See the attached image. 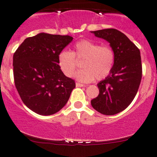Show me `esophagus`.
Segmentation results:
<instances>
[{
	"instance_id": "esophagus-1",
	"label": "esophagus",
	"mask_w": 157,
	"mask_h": 157,
	"mask_svg": "<svg viewBox=\"0 0 157 157\" xmlns=\"http://www.w3.org/2000/svg\"><path fill=\"white\" fill-rule=\"evenodd\" d=\"M76 86H77V87H85L86 85H84V84H82V83H76Z\"/></svg>"
}]
</instances>
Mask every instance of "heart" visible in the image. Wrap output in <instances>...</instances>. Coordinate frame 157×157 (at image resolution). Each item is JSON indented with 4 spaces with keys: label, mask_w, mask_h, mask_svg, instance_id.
Instances as JSON below:
<instances>
[{
    "label": "heart",
    "mask_w": 157,
    "mask_h": 157,
    "mask_svg": "<svg viewBox=\"0 0 157 157\" xmlns=\"http://www.w3.org/2000/svg\"><path fill=\"white\" fill-rule=\"evenodd\" d=\"M73 48V52L63 49L58 55V65L66 77L74 75L78 67L77 61L81 60L83 69L75 74L80 81L103 80L113 70L115 53L110 46H100L90 40L82 39L74 44Z\"/></svg>",
    "instance_id": "obj_1"
}]
</instances>
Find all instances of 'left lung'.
<instances>
[{
	"mask_svg": "<svg viewBox=\"0 0 157 157\" xmlns=\"http://www.w3.org/2000/svg\"><path fill=\"white\" fill-rule=\"evenodd\" d=\"M106 40L115 53L113 70L98 83L99 94L91 101L95 110L105 115H114L126 109L136 95L142 77L140 50L121 31L107 29L91 31Z\"/></svg>",
	"mask_w": 157,
	"mask_h": 157,
	"instance_id": "8db88e82",
	"label": "left lung"
}]
</instances>
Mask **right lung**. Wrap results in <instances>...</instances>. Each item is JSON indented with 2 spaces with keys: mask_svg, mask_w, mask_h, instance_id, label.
<instances>
[{
  "mask_svg": "<svg viewBox=\"0 0 157 157\" xmlns=\"http://www.w3.org/2000/svg\"><path fill=\"white\" fill-rule=\"evenodd\" d=\"M73 40L40 33L28 37L13 54V77L23 103L40 115L57 113L66 105L75 81L58 65V55Z\"/></svg>",
  "mask_w": 157,
  "mask_h": 157,
  "instance_id": "1",
  "label": "right lung"
}]
</instances>
